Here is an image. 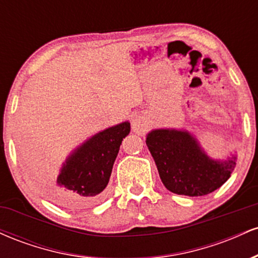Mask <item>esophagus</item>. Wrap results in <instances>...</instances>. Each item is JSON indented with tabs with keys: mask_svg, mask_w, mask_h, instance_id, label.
Wrapping results in <instances>:
<instances>
[{
	"mask_svg": "<svg viewBox=\"0 0 258 258\" xmlns=\"http://www.w3.org/2000/svg\"><path fill=\"white\" fill-rule=\"evenodd\" d=\"M148 125H149V122H148V120L143 116L135 117L131 122L132 131L135 133H138V135H142V133L146 132L148 128Z\"/></svg>",
	"mask_w": 258,
	"mask_h": 258,
	"instance_id": "obj_1",
	"label": "esophagus"
}]
</instances>
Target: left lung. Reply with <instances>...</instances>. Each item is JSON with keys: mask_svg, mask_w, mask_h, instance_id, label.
Listing matches in <instances>:
<instances>
[{"mask_svg": "<svg viewBox=\"0 0 258 258\" xmlns=\"http://www.w3.org/2000/svg\"><path fill=\"white\" fill-rule=\"evenodd\" d=\"M160 178L170 191L201 197L227 182L236 165V152L224 159H212L194 133L184 128H155L147 135Z\"/></svg>", "mask_w": 258, "mask_h": 258, "instance_id": "1", "label": "left lung"}]
</instances>
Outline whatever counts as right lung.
Instances as JSON below:
<instances>
[{"mask_svg": "<svg viewBox=\"0 0 258 258\" xmlns=\"http://www.w3.org/2000/svg\"><path fill=\"white\" fill-rule=\"evenodd\" d=\"M128 121L91 136L67 156L54 182L43 184L47 197L58 205L79 210L103 198L121 142L130 133Z\"/></svg>", "mask_w": 258, "mask_h": 258, "instance_id": "obj_1", "label": "right lung"}]
</instances>
